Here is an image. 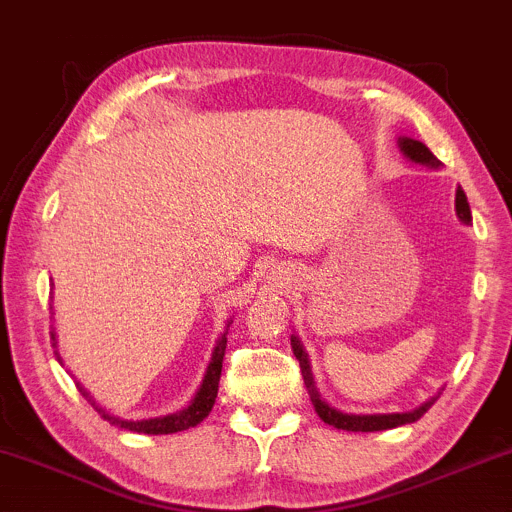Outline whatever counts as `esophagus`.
Returning a JSON list of instances; mask_svg holds the SVG:
<instances>
[{
    "label": "esophagus",
    "mask_w": 512,
    "mask_h": 512,
    "mask_svg": "<svg viewBox=\"0 0 512 512\" xmlns=\"http://www.w3.org/2000/svg\"><path fill=\"white\" fill-rule=\"evenodd\" d=\"M272 275H275V272H272ZM272 281H275V283H277V281H279V279H275V277H272Z\"/></svg>",
    "instance_id": "obj_1"
}]
</instances>
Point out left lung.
<instances>
[{
    "instance_id": "8db88e82",
    "label": "left lung",
    "mask_w": 512,
    "mask_h": 512,
    "mask_svg": "<svg viewBox=\"0 0 512 512\" xmlns=\"http://www.w3.org/2000/svg\"><path fill=\"white\" fill-rule=\"evenodd\" d=\"M399 148L401 152L406 154L408 159H412L414 163H421V165H430V168H438L441 161H438L434 154L430 152L425 144L417 139H410V137H399ZM456 213L458 218L471 224V209H469V202L465 192H462V187L456 189ZM292 351L296 355V360L301 364V373L305 379V386L310 390V399L314 403V408L318 412V417L323 419L325 423L338 427V430H347V432H382V430H392V427H399V425H406V423H414L419 421L423 414L434 406V401L438 397H432L430 401H425L421 408L412 410V412H395V414H344L336 408H329V403H325L320 399L318 390L314 388V377L310 371V362H307V353L303 351L301 342L296 336H292Z\"/></svg>"
}]
</instances>
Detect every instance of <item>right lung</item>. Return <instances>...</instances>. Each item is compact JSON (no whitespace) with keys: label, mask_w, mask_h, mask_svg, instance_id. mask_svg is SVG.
I'll return each mask as SVG.
<instances>
[{"label":"right lung","mask_w":512,"mask_h":512,"mask_svg":"<svg viewBox=\"0 0 512 512\" xmlns=\"http://www.w3.org/2000/svg\"><path fill=\"white\" fill-rule=\"evenodd\" d=\"M231 323H233V320H229V325H231ZM229 325H227V327H229ZM227 334H229V329L224 331L222 338H220L218 344H216V349H213L211 362H209V366H207V375H205V379H202V386H200V390L196 392V397L192 399V403H189L187 408L178 410V412H174V414H165V417L144 419V421H124V419L113 417V414H109L104 408L95 406V401L89 397V392H87L85 388H82L80 384H78V388H80V392H82V397L89 399L91 406L102 414V419L111 421L113 425H120V427H124V430H128V432H137V434H174V432L189 430V427H194V425H198L202 419L209 417L213 403H216L218 384H220V375H222V360H224V351H227ZM50 336H52V347H56V334H54V331H50ZM56 360L63 364V360H61V355H58V351H56Z\"/></svg>","instance_id":"1"}]
</instances>
